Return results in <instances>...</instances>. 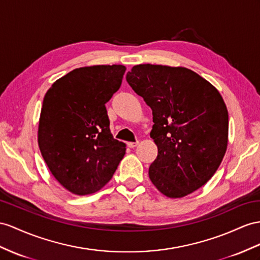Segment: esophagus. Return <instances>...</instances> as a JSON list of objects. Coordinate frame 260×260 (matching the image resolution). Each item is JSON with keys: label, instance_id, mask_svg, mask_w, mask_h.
Listing matches in <instances>:
<instances>
[{"label": "esophagus", "instance_id": "34e87169", "mask_svg": "<svg viewBox=\"0 0 260 260\" xmlns=\"http://www.w3.org/2000/svg\"><path fill=\"white\" fill-rule=\"evenodd\" d=\"M137 145H138V142H129V143H127V146H128L129 148H135Z\"/></svg>", "mask_w": 260, "mask_h": 260}]
</instances>
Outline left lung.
I'll return each instance as SVG.
<instances>
[{
    "label": "left lung",
    "mask_w": 260,
    "mask_h": 260,
    "mask_svg": "<svg viewBox=\"0 0 260 260\" xmlns=\"http://www.w3.org/2000/svg\"><path fill=\"white\" fill-rule=\"evenodd\" d=\"M126 80L152 110L158 155L148 171L151 182L169 198L201 188L228 147L229 113L219 92L183 67L137 64Z\"/></svg>",
    "instance_id": "obj_1"
}]
</instances>
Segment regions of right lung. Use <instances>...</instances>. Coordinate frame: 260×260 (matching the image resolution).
<instances>
[{
  "instance_id": "right-lung-1",
  "label": "right lung",
  "mask_w": 260,
  "mask_h": 260,
  "mask_svg": "<svg viewBox=\"0 0 260 260\" xmlns=\"http://www.w3.org/2000/svg\"><path fill=\"white\" fill-rule=\"evenodd\" d=\"M122 64L78 68L58 79L46 93L38 145L58 182L78 196L108 183L126 145L114 139L105 103L122 84Z\"/></svg>"
}]
</instances>
